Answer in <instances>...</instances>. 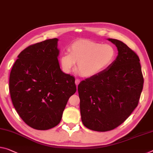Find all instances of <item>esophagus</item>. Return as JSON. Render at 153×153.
Masks as SVG:
<instances>
[{
	"label": "esophagus",
	"instance_id": "34e87169",
	"mask_svg": "<svg viewBox=\"0 0 153 153\" xmlns=\"http://www.w3.org/2000/svg\"><path fill=\"white\" fill-rule=\"evenodd\" d=\"M79 83H80V80H79V79H75V84L76 85V86L78 85L79 84Z\"/></svg>",
	"mask_w": 153,
	"mask_h": 153
}]
</instances>
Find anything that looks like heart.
<instances>
[{
	"label": "heart",
	"mask_w": 153,
	"mask_h": 153,
	"mask_svg": "<svg viewBox=\"0 0 153 153\" xmlns=\"http://www.w3.org/2000/svg\"><path fill=\"white\" fill-rule=\"evenodd\" d=\"M69 52L61 55L59 63L62 70L70 73L76 70L82 76L92 77L100 73L114 62L116 51L109 44H101L89 39H79L69 47Z\"/></svg>",
	"instance_id": "obj_1"
}]
</instances>
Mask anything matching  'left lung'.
<instances>
[{
  "label": "left lung",
  "instance_id": "obj_1",
  "mask_svg": "<svg viewBox=\"0 0 153 153\" xmlns=\"http://www.w3.org/2000/svg\"><path fill=\"white\" fill-rule=\"evenodd\" d=\"M118 54L107 68L78 85L83 125L92 131H111L123 123L137 107L144 78L137 54L123 43L108 39Z\"/></svg>",
  "mask_w": 153,
  "mask_h": 153
}]
</instances>
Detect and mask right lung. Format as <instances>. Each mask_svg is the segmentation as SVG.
Returning a JSON list of instances; mask_svg holds the SVG:
<instances>
[{
    "label": "right lung",
    "instance_id": "right-lung-1",
    "mask_svg": "<svg viewBox=\"0 0 153 153\" xmlns=\"http://www.w3.org/2000/svg\"><path fill=\"white\" fill-rule=\"evenodd\" d=\"M57 38L33 44L18 56L9 76L13 107L30 127L48 130L60 123L75 79L60 69Z\"/></svg>",
    "mask_w": 153,
    "mask_h": 153
}]
</instances>
